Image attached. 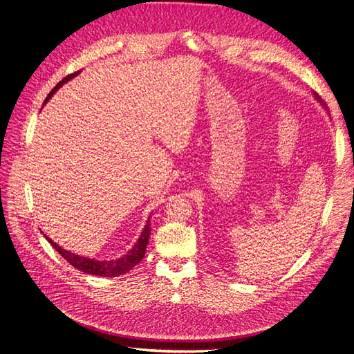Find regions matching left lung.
<instances>
[{"mask_svg": "<svg viewBox=\"0 0 354 354\" xmlns=\"http://www.w3.org/2000/svg\"><path fill=\"white\" fill-rule=\"evenodd\" d=\"M313 95H314V97H315V100H317V102H319V103H322V106H323V107H324V109H327V107H326V104H324V103H323V100H322V97H320V96H319V95H317V93H315V91H314V93H313Z\"/></svg>", "mask_w": 354, "mask_h": 354, "instance_id": "obj_1", "label": "left lung"}]
</instances>
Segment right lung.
<instances>
[{
  "label": "right lung",
  "mask_w": 354,
  "mask_h": 354,
  "mask_svg": "<svg viewBox=\"0 0 354 354\" xmlns=\"http://www.w3.org/2000/svg\"><path fill=\"white\" fill-rule=\"evenodd\" d=\"M77 73H73L70 76L64 77L57 86H55L51 91L50 95L47 96V99L44 100V104L51 99V96L54 95L55 91H57L64 83H67L68 80H71L73 77H76ZM43 104V106H44ZM48 243L54 247V250L57 251L66 261H68L74 268H77L86 274H91V275H100V277H119L123 275L126 272H129L132 270L140 259L145 257L146 252V247H147V241L149 236H151V218H147L146 221V225L140 234V236L138 238V243L133 245V248L127 251L124 255H122L118 259H96V258H88V257H83V255H77V254H73L64 248H62L60 245H57L54 243L53 239H50L47 235H44Z\"/></svg>",
  "instance_id": "right-lung-1"
}]
</instances>
